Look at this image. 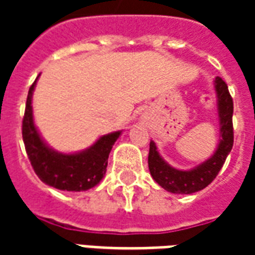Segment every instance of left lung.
I'll return each instance as SVG.
<instances>
[{"instance_id":"left-lung-1","label":"left lung","mask_w":255,"mask_h":255,"mask_svg":"<svg viewBox=\"0 0 255 255\" xmlns=\"http://www.w3.org/2000/svg\"><path fill=\"white\" fill-rule=\"evenodd\" d=\"M214 90L217 95L220 118V143L216 152L206 161L193 169H176L165 163L152 140L149 143L148 167L151 176L161 188L170 193L190 194L206 188L216 178L233 148V99L228 86L220 77L214 79Z\"/></svg>"}]
</instances>
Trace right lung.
<instances>
[{
	"mask_svg": "<svg viewBox=\"0 0 255 255\" xmlns=\"http://www.w3.org/2000/svg\"><path fill=\"white\" fill-rule=\"evenodd\" d=\"M37 79L27 94L22 122V137L31 167L41 181L59 190L82 192L91 189L106 174L108 155L122 131L102 136L91 147L77 153L54 151L43 141L34 124L31 98Z\"/></svg>",
	"mask_w": 255,
	"mask_h": 255,
	"instance_id": "1",
	"label": "right lung"
}]
</instances>
